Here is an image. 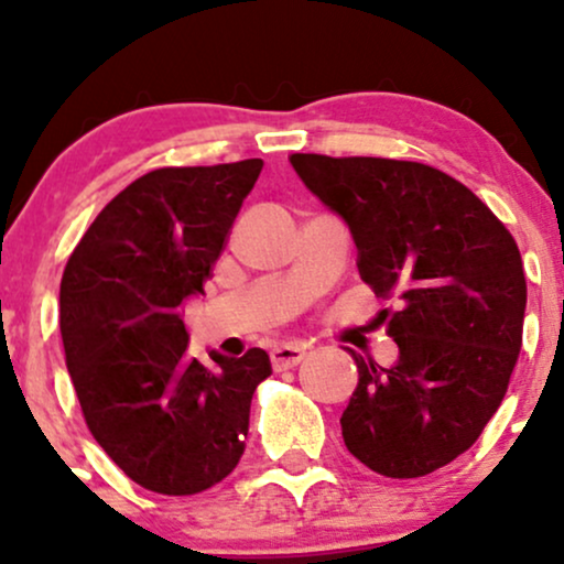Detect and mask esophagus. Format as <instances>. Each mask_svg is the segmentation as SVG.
<instances>
[{
	"instance_id": "34e87169",
	"label": "esophagus",
	"mask_w": 564,
	"mask_h": 564,
	"mask_svg": "<svg viewBox=\"0 0 564 564\" xmlns=\"http://www.w3.org/2000/svg\"><path fill=\"white\" fill-rule=\"evenodd\" d=\"M270 360H273L275 371H283V368H294V366H300L302 360H304V349L302 347H294V345L275 347L273 352H270Z\"/></svg>"
}]
</instances>
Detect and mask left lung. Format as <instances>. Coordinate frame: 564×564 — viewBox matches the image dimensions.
Returning <instances> with one entry per match:
<instances>
[{
    "label": "left lung",
    "mask_w": 564,
    "mask_h": 564,
    "mask_svg": "<svg viewBox=\"0 0 564 564\" xmlns=\"http://www.w3.org/2000/svg\"><path fill=\"white\" fill-rule=\"evenodd\" d=\"M345 219L358 273L398 294L387 334L398 360L352 352L341 413L347 451L384 477H424L475 445L501 405L522 347L528 286L511 232L467 185L416 161L289 156Z\"/></svg>",
    "instance_id": "left-lung-1"
}]
</instances>
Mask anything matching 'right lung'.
I'll return each instance as SVG.
<instances>
[{
    "mask_svg": "<svg viewBox=\"0 0 564 564\" xmlns=\"http://www.w3.org/2000/svg\"><path fill=\"white\" fill-rule=\"evenodd\" d=\"M262 159L166 166L127 185L68 257L61 281L66 366L89 432L129 480L164 496L212 488L246 448L270 355L187 352L183 304L204 281Z\"/></svg>",
    "mask_w": 564,
    "mask_h": 564,
    "instance_id": "1",
    "label": "right lung"
}]
</instances>
